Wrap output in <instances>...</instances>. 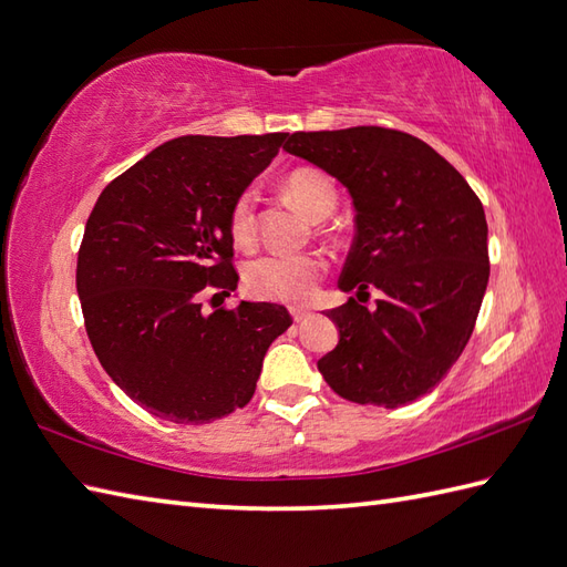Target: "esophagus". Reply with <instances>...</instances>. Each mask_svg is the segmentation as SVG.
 <instances>
[{
  "label": "esophagus",
  "mask_w": 567,
  "mask_h": 567,
  "mask_svg": "<svg viewBox=\"0 0 567 567\" xmlns=\"http://www.w3.org/2000/svg\"><path fill=\"white\" fill-rule=\"evenodd\" d=\"M292 311V319L297 321V323H301V321H307L309 316H311V311H307V309H299V307H295V309H289Z\"/></svg>",
  "instance_id": "1"
}]
</instances>
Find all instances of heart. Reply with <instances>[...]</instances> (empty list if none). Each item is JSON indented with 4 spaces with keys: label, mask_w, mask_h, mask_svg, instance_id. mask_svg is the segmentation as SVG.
Returning a JSON list of instances; mask_svg holds the SVG:
<instances>
[{
    "label": "heart",
    "mask_w": 567,
    "mask_h": 567,
    "mask_svg": "<svg viewBox=\"0 0 567 567\" xmlns=\"http://www.w3.org/2000/svg\"><path fill=\"white\" fill-rule=\"evenodd\" d=\"M285 190L305 209L311 219H326L338 205L336 183L323 171L301 166L285 178ZM258 224V190L244 188L234 197L229 209V234L236 246H251L256 241ZM326 262L316 254H262L246 262L241 282L244 292L262 301H289L301 305L316 292L323 278Z\"/></svg>",
    "instance_id": "obj_1"
}]
</instances>
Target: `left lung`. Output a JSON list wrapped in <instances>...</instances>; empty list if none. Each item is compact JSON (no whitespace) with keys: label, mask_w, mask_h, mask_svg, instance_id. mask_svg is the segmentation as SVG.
<instances>
[{"label":"left lung","mask_w":567,"mask_h":567,"mask_svg":"<svg viewBox=\"0 0 567 567\" xmlns=\"http://www.w3.org/2000/svg\"><path fill=\"white\" fill-rule=\"evenodd\" d=\"M285 150L352 195L358 231L340 289L384 292L374 311L354 297L328 311L340 340L319 372L360 405L399 408L425 396L464 352L488 285L478 195L430 144L401 130L295 133Z\"/></svg>","instance_id":"8db88e82"}]
</instances>
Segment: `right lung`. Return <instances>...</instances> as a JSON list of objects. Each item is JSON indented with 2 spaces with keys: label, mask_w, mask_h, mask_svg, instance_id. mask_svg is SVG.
<instances>
[{
  "label": "right lung",
  "mask_w": 567,
  "mask_h": 567,
  "mask_svg": "<svg viewBox=\"0 0 567 567\" xmlns=\"http://www.w3.org/2000/svg\"><path fill=\"white\" fill-rule=\"evenodd\" d=\"M287 133L171 140L103 188L76 256V292L101 367L137 405L203 425L254 399L262 354L292 326L285 307L229 297L234 197ZM209 299V301H213Z\"/></svg>",
  "instance_id": "add662e5"
}]
</instances>
